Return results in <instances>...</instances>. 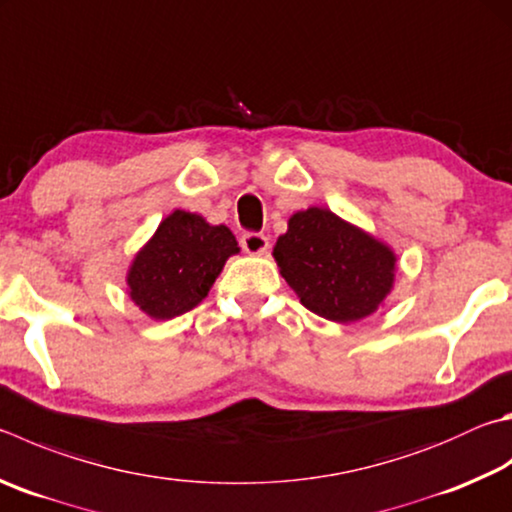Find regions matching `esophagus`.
<instances>
[{
    "mask_svg": "<svg viewBox=\"0 0 512 512\" xmlns=\"http://www.w3.org/2000/svg\"><path fill=\"white\" fill-rule=\"evenodd\" d=\"M239 244L248 255H264L268 250V237L262 235V232H244Z\"/></svg>",
    "mask_w": 512,
    "mask_h": 512,
    "instance_id": "1",
    "label": "esophagus"
}]
</instances>
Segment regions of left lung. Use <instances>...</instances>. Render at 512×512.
<instances>
[{
  "label": "left lung",
  "instance_id": "left-lung-1",
  "mask_svg": "<svg viewBox=\"0 0 512 512\" xmlns=\"http://www.w3.org/2000/svg\"><path fill=\"white\" fill-rule=\"evenodd\" d=\"M273 255L306 309L333 322L367 318L394 284L392 248L327 208L295 212Z\"/></svg>",
  "mask_w": 512,
  "mask_h": 512
}]
</instances>
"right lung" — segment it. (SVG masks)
<instances>
[{
	"label": "right lung",
	"instance_id": "obj_1",
	"mask_svg": "<svg viewBox=\"0 0 512 512\" xmlns=\"http://www.w3.org/2000/svg\"><path fill=\"white\" fill-rule=\"evenodd\" d=\"M237 253L230 228L174 210L134 257L127 273L129 295L150 318L172 320L208 295L226 259Z\"/></svg>",
	"mask_w": 512,
	"mask_h": 512
}]
</instances>
